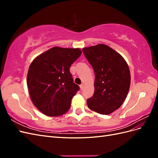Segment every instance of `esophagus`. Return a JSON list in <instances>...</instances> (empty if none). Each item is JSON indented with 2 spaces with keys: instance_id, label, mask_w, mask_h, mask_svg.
I'll return each instance as SVG.
<instances>
[{
  "instance_id": "obj_1",
  "label": "esophagus",
  "mask_w": 158,
  "mask_h": 158,
  "mask_svg": "<svg viewBox=\"0 0 158 158\" xmlns=\"http://www.w3.org/2000/svg\"><path fill=\"white\" fill-rule=\"evenodd\" d=\"M80 89L81 90H83L84 89V84H82L80 85Z\"/></svg>"
}]
</instances>
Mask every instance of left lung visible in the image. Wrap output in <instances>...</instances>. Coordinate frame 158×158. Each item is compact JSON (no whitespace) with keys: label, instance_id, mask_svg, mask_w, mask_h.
<instances>
[{"label":"left lung","instance_id":"left-lung-1","mask_svg":"<svg viewBox=\"0 0 158 158\" xmlns=\"http://www.w3.org/2000/svg\"><path fill=\"white\" fill-rule=\"evenodd\" d=\"M94 70V94L87 99L88 107L102 114L121 106L131 85V74L123 57L111 47L98 44L82 49Z\"/></svg>","mask_w":158,"mask_h":158}]
</instances>
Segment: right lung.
<instances>
[{"mask_svg": "<svg viewBox=\"0 0 158 158\" xmlns=\"http://www.w3.org/2000/svg\"><path fill=\"white\" fill-rule=\"evenodd\" d=\"M81 54L78 48L55 47L32 61L27 76L28 91L33 105L45 115L59 116L70 109L80 89L70 67Z\"/></svg>", "mask_w": 158, "mask_h": 158, "instance_id": "add662e5", "label": "right lung"}]
</instances>
